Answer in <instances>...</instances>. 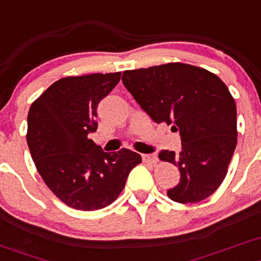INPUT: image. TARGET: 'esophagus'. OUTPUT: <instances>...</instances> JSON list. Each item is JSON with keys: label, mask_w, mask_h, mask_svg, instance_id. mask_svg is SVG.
Listing matches in <instances>:
<instances>
[{"label": "esophagus", "mask_w": 261, "mask_h": 261, "mask_svg": "<svg viewBox=\"0 0 261 261\" xmlns=\"http://www.w3.org/2000/svg\"><path fill=\"white\" fill-rule=\"evenodd\" d=\"M142 159L144 163H148V164H155L156 161H158L155 154H143Z\"/></svg>", "instance_id": "obj_1"}]
</instances>
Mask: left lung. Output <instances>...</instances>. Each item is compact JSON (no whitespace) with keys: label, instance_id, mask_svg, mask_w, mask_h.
<instances>
[{"label":"left lung","instance_id":"obj_1","mask_svg":"<svg viewBox=\"0 0 261 261\" xmlns=\"http://www.w3.org/2000/svg\"><path fill=\"white\" fill-rule=\"evenodd\" d=\"M123 85L155 123L179 132L181 149L162 150L180 180L167 192L176 203L204 200L223 183L237 147V106L217 74L186 63L123 72Z\"/></svg>","mask_w":261,"mask_h":261}]
</instances>
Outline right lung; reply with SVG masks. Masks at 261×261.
Masks as SVG:
<instances>
[{"instance_id": "obj_1", "label": "right lung", "mask_w": 261, "mask_h": 261, "mask_svg": "<svg viewBox=\"0 0 261 261\" xmlns=\"http://www.w3.org/2000/svg\"><path fill=\"white\" fill-rule=\"evenodd\" d=\"M120 81V72L64 77L31 106L27 144L38 173L66 205L92 212L113 203L142 156L113 153L88 138L97 129V107Z\"/></svg>"}]
</instances>
